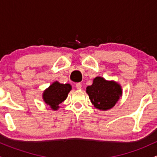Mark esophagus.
<instances>
[{
	"label": "esophagus",
	"mask_w": 157,
	"mask_h": 157,
	"mask_svg": "<svg viewBox=\"0 0 157 157\" xmlns=\"http://www.w3.org/2000/svg\"><path fill=\"white\" fill-rule=\"evenodd\" d=\"M76 88L77 89H82V85H81L80 82H78V83L76 84Z\"/></svg>",
	"instance_id": "esophagus-1"
}]
</instances>
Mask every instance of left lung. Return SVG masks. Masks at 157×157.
Listing matches in <instances>:
<instances>
[{
	"label": "left lung",
	"mask_w": 157,
	"mask_h": 157,
	"mask_svg": "<svg viewBox=\"0 0 157 157\" xmlns=\"http://www.w3.org/2000/svg\"><path fill=\"white\" fill-rule=\"evenodd\" d=\"M86 93L96 109L106 111L115 105L122 96V91L117 82L97 77L94 79L92 85L86 88Z\"/></svg>",
	"instance_id": "obj_1"
}]
</instances>
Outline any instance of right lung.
<instances>
[{"mask_svg": "<svg viewBox=\"0 0 157 157\" xmlns=\"http://www.w3.org/2000/svg\"><path fill=\"white\" fill-rule=\"evenodd\" d=\"M71 90L70 84H62L56 81L44 91L43 99L52 110L55 111L59 109L61 102L67 98L68 94Z\"/></svg>", "mask_w": 157, "mask_h": 157, "instance_id": "right-lung-1", "label": "right lung"}]
</instances>
